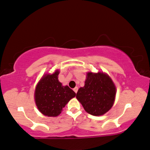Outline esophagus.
<instances>
[{
	"instance_id": "obj_1",
	"label": "esophagus",
	"mask_w": 150,
	"mask_h": 150,
	"mask_svg": "<svg viewBox=\"0 0 150 150\" xmlns=\"http://www.w3.org/2000/svg\"><path fill=\"white\" fill-rule=\"evenodd\" d=\"M73 90L74 91V92H75V93H77V92H78V87H74V88Z\"/></svg>"
}]
</instances>
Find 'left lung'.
Instances as JSON below:
<instances>
[{
    "instance_id": "obj_1",
    "label": "left lung",
    "mask_w": 150,
    "mask_h": 150,
    "mask_svg": "<svg viewBox=\"0 0 150 150\" xmlns=\"http://www.w3.org/2000/svg\"><path fill=\"white\" fill-rule=\"evenodd\" d=\"M116 87L103 72L87 74L84 87H80L76 98L87 113L101 116L112 108L115 100Z\"/></svg>"
}]
</instances>
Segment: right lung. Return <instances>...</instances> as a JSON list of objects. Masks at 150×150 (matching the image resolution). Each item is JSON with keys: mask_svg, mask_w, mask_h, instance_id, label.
Masks as SVG:
<instances>
[{"mask_svg": "<svg viewBox=\"0 0 150 150\" xmlns=\"http://www.w3.org/2000/svg\"><path fill=\"white\" fill-rule=\"evenodd\" d=\"M59 71L42 76L36 87L34 98L38 110L45 116H57L66 104L75 97L69 87L63 86L58 79Z\"/></svg>", "mask_w": 150, "mask_h": 150, "instance_id": "add662e5", "label": "right lung"}]
</instances>
